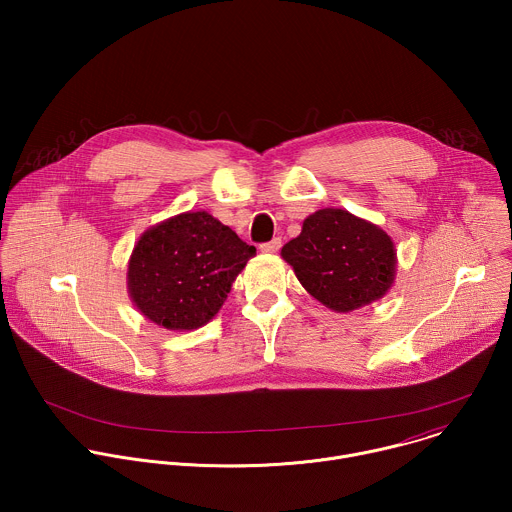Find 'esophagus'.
Listing matches in <instances>:
<instances>
[{
    "label": "esophagus",
    "instance_id": "1",
    "mask_svg": "<svg viewBox=\"0 0 512 512\" xmlns=\"http://www.w3.org/2000/svg\"><path fill=\"white\" fill-rule=\"evenodd\" d=\"M279 247H281V239L275 237V239H271L269 243H263V245H261V251H263V253H277Z\"/></svg>",
    "mask_w": 512,
    "mask_h": 512
}]
</instances>
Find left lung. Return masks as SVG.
I'll list each match as a JSON object with an SVG mask.
<instances>
[{"instance_id": "1", "label": "left lung", "mask_w": 512, "mask_h": 512, "mask_svg": "<svg viewBox=\"0 0 512 512\" xmlns=\"http://www.w3.org/2000/svg\"><path fill=\"white\" fill-rule=\"evenodd\" d=\"M281 257L310 296L342 314L383 298L395 281L391 237L342 208L310 214L302 233L283 245Z\"/></svg>"}]
</instances>
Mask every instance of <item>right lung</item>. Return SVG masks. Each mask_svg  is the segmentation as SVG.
Instances as JSON below:
<instances>
[{
	"label": "right lung",
	"mask_w": 512,
	"mask_h": 512,
	"mask_svg": "<svg viewBox=\"0 0 512 512\" xmlns=\"http://www.w3.org/2000/svg\"><path fill=\"white\" fill-rule=\"evenodd\" d=\"M253 255L255 247L212 214L182 212L135 243L127 267L129 296L154 324L194 330L221 310Z\"/></svg>",
	"instance_id": "add662e5"
}]
</instances>
